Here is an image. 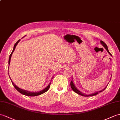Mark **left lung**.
<instances>
[{
	"instance_id": "1",
	"label": "left lung",
	"mask_w": 120,
	"mask_h": 120,
	"mask_svg": "<svg viewBox=\"0 0 120 120\" xmlns=\"http://www.w3.org/2000/svg\"><path fill=\"white\" fill-rule=\"evenodd\" d=\"M100 42H101V43L102 44V45L103 46L105 47V49L107 50V52H108V53H109L111 56H112V55H111V54L109 52V51H108V47H107V46L106 44L103 41H101ZM107 86H106V87L103 89V90H100L99 92H102V91H103V90H105V88L107 87ZM71 87L72 90H73V91H74V92H75V93L78 94H80V95H81V96H84V97H90V96H94V95H96V94H98L99 93V92L98 91V92H96V93H93V94H88V95H87V94H83V93H82V92H81L80 91H79L76 87H75V85L74 84V83H73V82H72V81H71Z\"/></svg>"
}]
</instances>
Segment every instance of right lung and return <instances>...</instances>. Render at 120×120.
Wrapping results in <instances>:
<instances>
[{
    "mask_svg": "<svg viewBox=\"0 0 120 120\" xmlns=\"http://www.w3.org/2000/svg\"><path fill=\"white\" fill-rule=\"evenodd\" d=\"M19 41H20V40H19L18 41H17V42L15 44L14 46V48H13V51L12 52H11V54L10 55L9 59V65H10V61H11V56H12V54H13V52H14V50H15V48H16V46L17 45V44H18V43L19 42ZM9 77H10V76H9ZM10 79H11V78H10ZM11 80V82H12V84L13 85V86H14V87L16 89V90H17L19 92V93H20L21 94H24V95H26V96H30V97H34V96H39V95H40V94H43V93H45L46 91H47V90H49V87H50V85H51V83H50L49 84V85L48 86H47L45 88H44V90H41L40 91L35 92V93H34V92H30V91H27V90H22V89L18 87L17 86H16V85L14 84V83L12 82V80Z\"/></svg>",
    "mask_w": 120,
    "mask_h": 120,
    "instance_id": "add662e5",
    "label": "right lung"
}]
</instances>
